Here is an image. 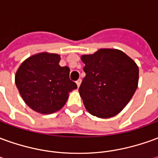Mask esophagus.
I'll list each match as a JSON object with an SVG mask.
<instances>
[{"mask_svg": "<svg viewBox=\"0 0 158 158\" xmlns=\"http://www.w3.org/2000/svg\"><path fill=\"white\" fill-rule=\"evenodd\" d=\"M81 81H82V80H81V79H78V80H77V81H76V84H77V85H78V87H79V86H80Z\"/></svg>", "mask_w": 158, "mask_h": 158, "instance_id": "obj_1", "label": "esophagus"}]
</instances>
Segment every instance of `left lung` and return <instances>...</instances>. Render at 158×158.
<instances>
[{
  "label": "left lung",
  "instance_id": "left-lung-1",
  "mask_svg": "<svg viewBox=\"0 0 158 158\" xmlns=\"http://www.w3.org/2000/svg\"><path fill=\"white\" fill-rule=\"evenodd\" d=\"M85 77L79 88L87 111L93 116L107 118L117 115L129 103L139 81V69L119 50L101 49L83 55Z\"/></svg>",
  "mask_w": 158,
  "mask_h": 158
}]
</instances>
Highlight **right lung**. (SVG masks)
<instances>
[{"label":"right lung","mask_w":158,"mask_h":158,"mask_svg":"<svg viewBox=\"0 0 158 158\" xmlns=\"http://www.w3.org/2000/svg\"><path fill=\"white\" fill-rule=\"evenodd\" d=\"M60 56L51 53L34 55L20 65L15 83L28 106L37 113L50 114L65 105L69 93L77 89L69 79V67L59 65Z\"/></svg>","instance_id":"1"}]
</instances>
